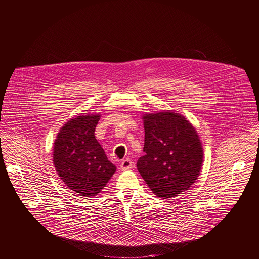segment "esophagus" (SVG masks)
<instances>
[{"instance_id": "1", "label": "esophagus", "mask_w": 259, "mask_h": 259, "mask_svg": "<svg viewBox=\"0 0 259 259\" xmlns=\"http://www.w3.org/2000/svg\"><path fill=\"white\" fill-rule=\"evenodd\" d=\"M132 161L129 159V158H126V159H124V160H122V162H121V168L123 169V170H127V169H130L131 167H132Z\"/></svg>"}]
</instances>
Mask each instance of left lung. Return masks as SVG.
<instances>
[{
	"label": "left lung",
	"instance_id": "left-lung-1",
	"mask_svg": "<svg viewBox=\"0 0 259 259\" xmlns=\"http://www.w3.org/2000/svg\"><path fill=\"white\" fill-rule=\"evenodd\" d=\"M145 154L137 169L152 193L173 198L195 183L203 162V147L195 127L175 111L142 116Z\"/></svg>",
	"mask_w": 259,
	"mask_h": 259
}]
</instances>
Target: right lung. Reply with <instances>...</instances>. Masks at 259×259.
<instances>
[{
	"mask_svg": "<svg viewBox=\"0 0 259 259\" xmlns=\"http://www.w3.org/2000/svg\"><path fill=\"white\" fill-rule=\"evenodd\" d=\"M100 114L78 115L66 122L54 142L53 161L64 184L79 196L98 195L117 169L95 136Z\"/></svg>",
	"mask_w": 259,
	"mask_h": 259,
	"instance_id": "right-lung-1",
	"label": "right lung"
}]
</instances>
